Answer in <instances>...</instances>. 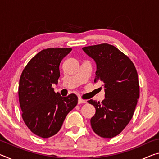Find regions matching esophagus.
Segmentation results:
<instances>
[{
	"instance_id": "esophagus-1",
	"label": "esophagus",
	"mask_w": 159,
	"mask_h": 159,
	"mask_svg": "<svg viewBox=\"0 0 159 159\" xmlns=\"http://www.w3.org/2000/svg\"><path fill=\"white\" fill-rule=\"evenodd\" d=\"M87 102V101L85 100V99H83L81 98H79V104H85Z\"/></svg>"
}]
</instances>
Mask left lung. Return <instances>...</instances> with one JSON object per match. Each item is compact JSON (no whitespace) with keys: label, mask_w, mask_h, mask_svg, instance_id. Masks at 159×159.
<instances>
[{"label":"left lung","mask_w":159,"mask_h":159,"mask_svg":"<svg viewBox=\"0 0 159 159\" xmlns=\"http://www.w3.org/2000/svg\"><path fill=\"white\" fill-rule=\"evenodd\" d=\"M97 64L95 83H102L105 99H90L96 109L90 124L95 133L112 138L121 133L133 117L139 98L138 75L134 64L125 54L108 43L83 48Z\"/></svg>","instance_id":"1"}]
</instances>
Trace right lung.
<instances>
[{"label":"right lung","mask_w":159,"mask_h":159,"mask_svg":"<svg viewBox=\"0 0 159 159\" xmlns=\"http://www.w3.org/2000/svg\"><path fill=\"white\" fill-rule=\"evenodd\" d=\"M71 48H47L29 61L21 74L19 100L21 116L32 133L48 138L60 130L66 115L76 106L78 97H61L52 84L60 76V64Z\"/></svg>","instance_id":"obj_1"}]
</instances>
